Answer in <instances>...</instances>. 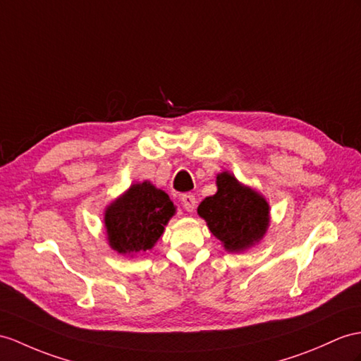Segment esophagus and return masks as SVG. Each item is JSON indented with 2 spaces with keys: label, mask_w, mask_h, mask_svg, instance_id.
Instances as JSON below:
<instances>
[{
  "label": "esophagus",
  "mask_w": 361,
  "mask_h": 361,
  "mask_svg": "<svg viewBox=\"0 0 361 361\" xmlns=\"http://www.w3.org/2000/svg\"><path fill=\"white\" fill-rule=\"evenodd\" d=\"M180 202H182V207L185 208L188 213H192V211H195V208H196V197L192 196V195H183L180 197Z\"/></svg>",
  "instance_id": "esophagus-1"
}]
</instances>
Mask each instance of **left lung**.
I'll return each mask as SVG.
<instances>
[{
    "label": "left lung",
    "instance_id": "obj_1",
    "mask_svg": "<svg viewBox=\"0 0 361 361\" xmlns=\"http://www.w3.org/2000/svg\"><path fill=\"white\" fill-rule=\"evenodd\" d=\"M216 183L217 192L200 202L199 216L226 251L240 252L254 247L269 226L267 199L228 171L217 174Z\"/></svg>",
    "mask_w": 361,
    "mask_h": 361
}]
</instances>
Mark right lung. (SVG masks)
I'll list each match as a JSON object with an SVG mask.
<instances>
[{
	"label": "right lung",
	"mask_w": 361,
	"mask_h": 361,
	"mask_svg": "<svg viewBox=\"0 0 361 361\" xmlns=\"http://www.w3.org/2000/svg\"><path fill=\"white\" fill-rule=\"evenodd\" d=\"M174 213L166 192L150 182L135 183L105 208L109 245L124 256L152 250Z\"/></svg>",
	"instance_id": "add662e5"
}]
</instances>
